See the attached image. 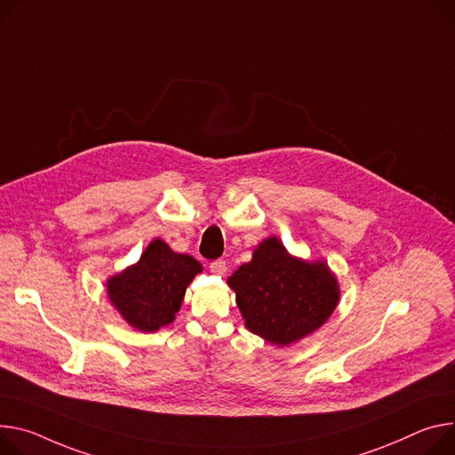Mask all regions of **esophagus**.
<instances>
[{
    "instance_id": "34e87169",
    "label": "esophagus",
    "mask_w": 455,
    "mask_h": 455,
    "mask_svg": "<svg viewBox=\"0 0 455 455\" xmlns=\"http://www.w3.org/2000/svg\"><path fill=\"white\" fill-rule=\"evenodd\" d=\"M211 272L216 275H223L227 272V261L225 259H216L211 263Z\"/></svg>"
}]
</instances>
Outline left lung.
<instances>
[{
  "instance_id": "obj_1",
  "label": "left lung",
  "mask_w": 455,
  "mask_h": 455,
  "mask_svg": "<svg viewBox=\"0 0 455 455\" xmlns=\"http://www.w3.org/2000/svg\"><path fill=\"white\" fill-rule=\"evenodd\" d=\"M228 284L246 328L281 347L314 332L339 301L338 281L326 263L292 258L275 237L265 239Z\"/></svg>"
}]
</instances>
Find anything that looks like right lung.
<instances>
[{"label": "right lung", "instance_id": "right-lung-1", "mask_svg": "<svg viewBox=\"0 0 455 455\" xmlns=\"http://www.w3.org/2000/svg\"><path fill=\"white\" fill-rule=\"evenodd\" d=\"M201 265L187 254H178L161 239L152 241L140 261L108 279L112 305L141 332H156L171 324L181 308L185 291Z\"/></svg>", "mask_w": 455, "mask_h": 455}]
</instances>
